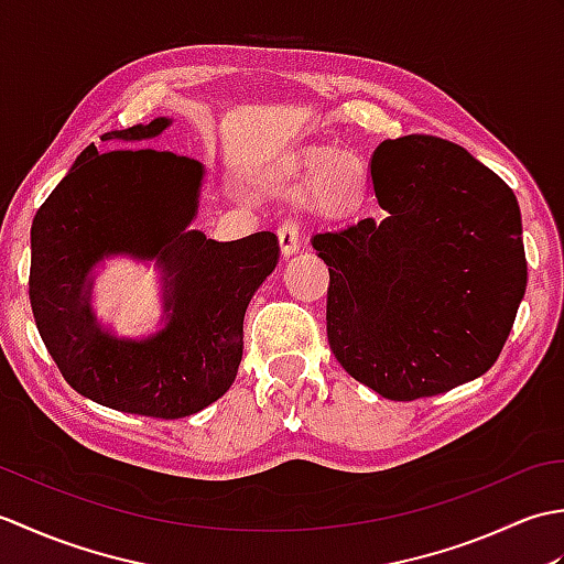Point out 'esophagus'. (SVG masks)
<instances>
[{
    "label": "esophagus",
    "mask_w": 564,
    "mask_h": 564,
    "mask_svg": "<svg viewBox=\"0 0 564 564\" xmlns=\"http://www.w3.org/2000/svg\"><path fill=\"white\" fill-rule=\"evenodd\" d=\"M275 239H279V247H281V254L283 257H291L301 247V237H297V225L293 220H285L279 225V230H275Z\"/></svg>",
    "instance_id": "esophagus-1"
}]
</instances>
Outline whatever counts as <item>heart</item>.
Here are the masks:
<instances>
[{
    "instance_id": "1",
    "label": "heart",
    "mask_w": 564,
    "mask_h": 564,
    "mask_svg": "<svg viewBox=\"0 0 564 564\" xmlns=\"http://www.w3.org/2000/svg\"><path fill=\"white\" fill-rule=\"evenodd\" d=\"M283 170L291 176H310L305 203L322 220H346L364 206L368 170L354 152L310 145L289 154Z\"/></svg>"
}]
</instances>
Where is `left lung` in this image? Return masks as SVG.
Listing matches in <instances>:
<instances>
[{
  "mask_svg": "<svg viewBox=\"0 0 564 564\" xmlns=\"http://www.w3.org/2000/svg\"><path fill=\"white\" fill-rule=\"evenodd\" d=\"M370 176L386 218L319 232L327 339L388 400L431 398L495 366L525 293L513 191L455 142L382 140Z\"/></svg>",
  "mask_w": 564,
  "mask_h": 564,
  "instance_id": "8db88e82",
  "label": "left lung"
}]
</instances>
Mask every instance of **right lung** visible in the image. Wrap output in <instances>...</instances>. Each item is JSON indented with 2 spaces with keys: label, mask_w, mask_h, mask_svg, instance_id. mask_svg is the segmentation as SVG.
<instances>
[{
  "label": "right lung",
  "mask_w": 564,
  "mask_h": 564,
  "mask_svg": "<svg viewBox=\"0 0 564 564\" xmlns=\"http://www.w3.org/2000/svg\"><path fill=\"white\" fill-rule=\"evenodd\" d=\"M170 126L113 130L148 140ZM200 162L166 150H84L31 227L29 295L47 354L84 398L118 412L178 419L227 392L242 361L245 313L279 261L273 232L215 242L194 220ZM109 253L158 256L171 271V325L148 343H118L93 325L86 273Z\"/></svg>",
  "instance_id": "1"
}]
</instances>
